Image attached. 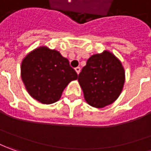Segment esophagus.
Instances as JSON below:
<instances>
[{"label":"esophagus","instance_id":"34e87169","mask_svg":"<svg viewBox=\"0 0 151 151\" xmlns=\"http://www.w3.org/2000/svg\"><path fill=\"white\" fill-rule=\"evenodd\" d=\"M75 71H76V73H78V74H79L80 71H81V68H80V67L75 68Z\"/></svg>","mask_w":151,"mask_h":151}]
</instances>
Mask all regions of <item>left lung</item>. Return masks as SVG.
<instances>
[{
  "label": "left lung",
  "mask_w": 151,
  "mask_h": 151,
  "mask_svg": "<svg viewBox=\"0 0 151 151\" xmlns=\"http://www.w3.org/2000/svg\"><path fill=\"white\" fill-rule=\"evenodd\" d=\"M85 101L96 108L113 103L125 83L122 62L107 50L92 55L78 75Z\"/></svg>",
  "instance_id": "8db88e82"
}]
</instances>
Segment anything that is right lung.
<instances>
[{
  "instance_id": "1",
  "label": "right lung",
  "mask_w": 151,
  "mask_h": 151,
  "mask_svg": "<svg viewBox=\"0 0 151 151\" xmlns=\"http://www.w3.org/2000/svg\"><path fill=\"white\" fill-rule=\"evenodd\" d=\"M20 74L29 94L43 104L58 101L68 84L78 78L67 58L46 46L38 47L23 58Z\"/></svg>"
}]
</instances>
